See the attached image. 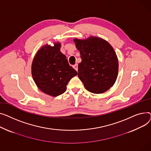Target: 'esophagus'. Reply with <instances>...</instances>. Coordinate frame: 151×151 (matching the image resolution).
Listing matches in <instances>:
<instances>
[{"label":"esophagus","mask_w":151,"mask_h":151,"mask_svg":"<svg viewBox=\"0 0 151 151\" xmlns=\"http://www.w3.org/2000/svg\"><path fill=\"white\" fill-rule=\"evenodd\" d=\"M73 68L77 71V70H78V65H73Z\"/></svg>","instance_id":"esophagus-1"}]
</instances>
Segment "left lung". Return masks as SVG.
<instances>
[{"label": "left lung", "mask_w": 151, "mask_h": 151, "mask_svg": "<svg viewBox=\"0 0 151 151\" xmlns=\"http://www.w3.org/2000/svg\"><path fill=\"white\" fill-rule=\"evenodd\" d=\"M74 41L82 58L78 77L86 90L95 94L107 91L118 74V60L113 48L107 41L96 37L75 38Z\"/></svg>", "instance_id": "1"}]
</instances>
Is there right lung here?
<instances>
[{
    "mask_svg": "<svg viewBox=\"0 0 151 151\" xmlns=\"http://www.w3.org/2000/svg\"><path fill=\"white\" fill-rule=\"evenodd\" d=\"M61 44L42 46L35 55L32 65L33 81L46 94L57 96L65 92L66 85L76 70L69 65L66 56L60 52Z\"/></svg>",
    "mask_w": 151,
    "mask_h": 151,
    "instance_id": "right-lung-1",
    "label": "right lung"
}]
</instances>
